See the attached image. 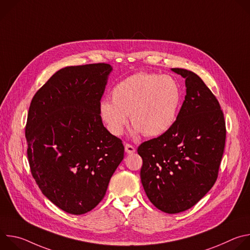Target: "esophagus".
Listing matches in <instances>:
<instances>
[{
	"label": "esophagus",
	"mask_w": 250,
	"mask_h": 250,
	"mask_svg": "<svg viewBox=\"0 0 250 250\" xmlns=\"http://www.w3.org/2000/svg\"><path fill=\"white\" fill-rule=\"evenodd\" d=\"M125 152L128 153V154H132V153L135 152V148H134L132 146L128 145V144L125 146Z\"/></svg>",
	"instance_id": "obj_1"
}]
</instances>
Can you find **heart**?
<instances>
[{"instance_id":"obj_1","label":"heart","mask_w":250,"mask_h":250,"mask_svg":"<svg viewBox=\"0 0 250 250\" xmlns=\"http://www.w3.org/2000/svg\"><path fill=\"white\" fill-rule=\"evenodd\" d=\"M181 102L182 92L174 78L141 72L117 84L112 102L100 103L99 114L115 136L124 133L129 116L134 134L157 137L173 126Z\"/></svg>"}]
</instances>
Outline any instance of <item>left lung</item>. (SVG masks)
<instances>
[{
	"label": "left lung",
	"mask_w": 250,
	"mask_h": 250,
	"mask_svg": "<svg viewBox=\"0 0 250 250\" xmlns=\"http://www.w3.org/2000/svg\"><path fill=\"white\" fill-rule=\"evenodd\" d=\"M185 78V101L173 126L142 142L140 178L150 202L167 213L196 205L216 183L226 144V122L217 98L192 71L172 68Z\"/></svg>",
	"instance_id": "left-lung-1"
}]
</instances>
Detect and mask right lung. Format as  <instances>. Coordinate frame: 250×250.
Listing matches in <instances>:
<instances>
[{"label":"right lung","mask_w":250,"mask_h":250,"mask_svg":"<svg viewBox=\"0 0 250 250\" xmlns=\"http://www.w3.org/2000/svg\"><path fill=\"white\" fill-rule=\"evenodd\" d=\"M112 70L106 63L62 68L29 105L25 137L32 177L49 201L72 215L103 200L124 159L122 140L99 114Z\"/></svg>","instance_id":"right-lung-1"}]
</instances>
